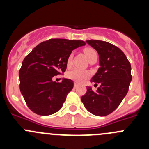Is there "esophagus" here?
<instances>
[{
	"label": "esophagus",
	"mask_w": 149,
	"mask_h": 149,
	"mask_svg": "<svg viewBox=\"0 0 149 149\" xmlns=\"http://www.w3.org/2000/svg\"><path fill=\"white\" fill-rule=\"evenodd\" d=\"M78 85H79L78 83H76V82H74V87H77Z\"/></svg>",
	"instance_id": "34e87169"
}]
</instances>
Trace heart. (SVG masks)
I'll return each instance as SVG.
<instances>
[{
    "label": "heart",
    "instance_id": "obj_1",
    "mask_svg": "<svg viewBox=\"0 0 149 149\" xmlns=\"http://www.w3.org/2000/svg\"><path fill=\"white\" fill-rule=\"evenodd\" d=\"M84 52L85 55L86 56L88 61L91 60V58H94V57H97V52L94 49L91 47H86L84 49ZM72 61V55H69L67 60V65L69 66L71 64ZM68 77L71 80L75 81L79 83H82L84 81H85L87 78L89 76V73L88 71H85V70H80L79 68H74L72 70L69 71L67 74Z\"/></svg>",
    "mask_w": 149,
    "mask_h": 149
}]
</instances>
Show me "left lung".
I'll return each mask as SVG.
<instances>
[{"label": "left lung", "instance_id": "left-lung-1", "mask_svg": "<svg viewBox=\"0 0 149 149\" xmlns=\"http://www.w3.org/2000/svg\"><path fill=\"white\" fill-rule=\"evenodd\" d=\"M86 43L97 50L100 58V68L91 82L101 85L96 91L88 86L81 100L91 114L106 116L118 108L127 94L132 80L131 65L123 51L111 43L94 40Z\"/></svg>", "mask_w": 149, "mask_h": 149}]
</instances>
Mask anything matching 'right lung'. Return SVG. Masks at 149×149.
<instances>
[{"label":"right lung","mask_w":149,"mask_h":149,"mask_svg":"<svg viewBox=\"0 0 149 149\" xmlns=\"http://www.w3.org/2000/svg\"><path fill=\"white\" fill-rule=\"evenodd\" d=\"M85 45L82 40L50 39L36 46L24 59L19 73V87L32 112L46 116L62 107L73 82L63 79L61 83H57L52 77L65 72L72 51Z\"/></svg>","instance_id":"obj_1"}]
</instances>
